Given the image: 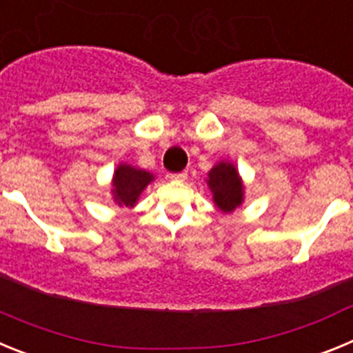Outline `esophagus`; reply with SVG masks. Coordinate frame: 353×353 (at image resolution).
<instances>
[{"label":"esophagus","instance_id":"obj_1","mask_svg":"<svg viewBox=\"0 0 353 353\" xmlns=\"http://www.w3.org/2000/svg\"><path fill=\"white\" fill-rule=\"evenodd\" d=\"M168 179L174 180V182H183L187 179V173L185 171H180V173H170L168 174Z\"/></svg>","mask_w":353,"mask_h":353}]
</instances>
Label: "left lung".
<instances>
[{
    "label": "left lung",
    "mask_w": 353,
    "mask_h": 353,
    "mask_svg": "<svg viewBox=\"0 0 353 353\" xmlns=\"http://www.w3.org/2000/svg\"><path fill=\"white\" fill-rule=\"evenodd\" d=\"M208 187L214 194L215 205L223 212H232L242 203V183L235 166L228 162H219L208 173Z\"/></svg>",
    "instance_id": "1"
}]
</instances>
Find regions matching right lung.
<instances>
[{
	"label": "right lung",
	"instance_id": "add662e5",
	"mask_svg": "<svg viewBox=\"0 0 353 353\" xmlns=\"http://www.w3.org/2000/svg\"><path fill=\"white\" fill-rule=\"evenodd\" d=\"M152 180H154V174H150L148 171L136 170V168L132 166L121 164V166H118V170L114 171V199L118 201V205L132 207V205L138 201L143 189H145Z\"/></svg>",
	"mask_w": 353,
	"mask_h": 353
}]
</instances>
